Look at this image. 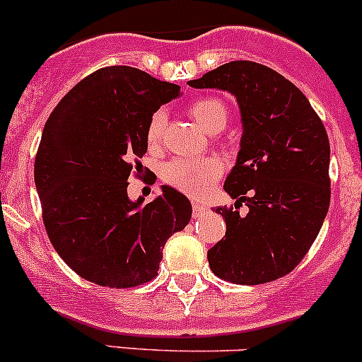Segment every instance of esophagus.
<instances>
[{
	"label": "esophagus",
	"mask_w": 362,
	"mask_h": 362,
	"mask_svg": "<svg viewBox=\"0 0 362 362\" xmlns=\"http://www.w3.org/2000/svg\"><path fill=\"white\" fill-rule=\"evenodd\" d=\"M207 212V206H204V204L200 202H193V218H200V216H204Z\"/></svg>",
	"instance_id": "obj_1"
}]
</instances>
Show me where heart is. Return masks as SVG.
<instances>
[{
    "instance_id": "heart-1",
    "label": "heart",
    "mask_w": 362,
    "mask_h": 362,
    "mask_svg": "<svg viewBox=\"0 0 362 362\" xmlns=\"http://www.w3.org/2000/svg\"><path fill=\"white\" fill-rule=\"evenodd\" d=\"M188 113L209 134L223 130L228 124V107L216 98H202L189 104ZM165 127V113L156 111L148 124L146 139L150 146H156L162 139ZM223 162L214 156L207 158H174L165 163L162 170L163 181L189 197H202L212 182L223 174Z\"/></svg>"
}]
</instances>
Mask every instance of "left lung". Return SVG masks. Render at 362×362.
I'll return each instance as SVG.
<instances>
[{"instance_id":"obj_1","label":"left lung","mask_w":362,"mask_h":362,"mask_svg":"<svg viewBox=\"0 0 362 362\" xmlns=\"http://www.w3.org/2000/svg\"><path fill=\"white\" fill-rule=\"evenodd\" d=\"M230 92L240 110V150L218 207L226 233L207 251L209 267L235 284H264L303 259L329 209V139L303 92L277 71L233 61L188 81ZM245 202L247 215L236 207Z\"/></svg>"}]
</instances>
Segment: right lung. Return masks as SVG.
<instances>
[{
  "label": "right lung",
  "mask_w": 362,
  "mask_h": 362,
  "mask_svg": "<svg viewBox=\"0 0 362 362\" xmlns=\"http://www.w3.org/2000/svg\"><path fill=\"white\" fill-rule=\"evenodd\" d=\"M180 95V85L110 66L74 85L48 117L35 185L48 238L80 277L118 289L144 284L158 274L167 238L189 223L192 204L170 186L148 204L127 195L151 117Z\"/></svg>",
  "instance_id": "add662e5"
}]
</instances>
